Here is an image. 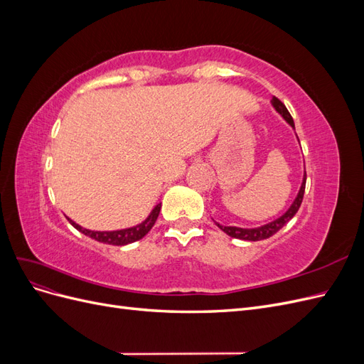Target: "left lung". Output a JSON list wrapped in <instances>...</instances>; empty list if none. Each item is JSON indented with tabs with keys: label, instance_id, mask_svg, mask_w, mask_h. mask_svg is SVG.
<instances>
[{
	"label": "left lung",
	"instance_id": "8db88e82",
	"mask_svg": "<svg viewBox=\"0 0 364 364\" xmlns=\"http://www.w3.org/2000/svg\"><path fill=\"white\" fill-rule=\"evenodd\" d=\"M272 105L274 106V109L285 118V121L287 123L294 127V123H293V118L290 115V112L287 111V107L284 106V103L279 100V98L273 97L272 98ZM305 182H306V173L304 174V182H302V186L299 190V194H297V197L294 199L293 205L289 208V211L282 214L279 218L273 220L272 223H267L264 226H259V228H253V229H243V228H235V226H222L218 225L217 226L223 230V232H226L229 237L232 238H238V240H247V241H259V240H266V238H270L272 235H274L278 232V230L285 225L289 223L290 220L296 215V213L299 211L301 208V203L304 200V193H305Z\"/></svg>",
	"mask_w": 364,
	"mask_h": 364
}]
</instances>
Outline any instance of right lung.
Instances as JSON below:
<instances>
[{
	"instance_id": "add662e5",
	"label": "right lung",
	"mask_w": 364,
	"mask_h": 364,
	"mask_svg": "<svg viewBox=\"0 0 364 364\" xmlns=\"http://www.w3.org/2000/svg\"><path fill=\"white\" fill-rule=\"evenodd\" d=\"M161 211V205H158L155 209H153L151 214L147 217L146 222H142L141 225L135 226V228H129V229H121V230H112V232H97V230H87L80 228L79 225H75L73 220H70V223L77 229L80 230L82 234L91 237L97 241H100V243L105 245H112V246H124L129 243H134V241L141 240L144 237L149 230L155 225V222L158 220Z\"/></svg>"
}]
</instances>
